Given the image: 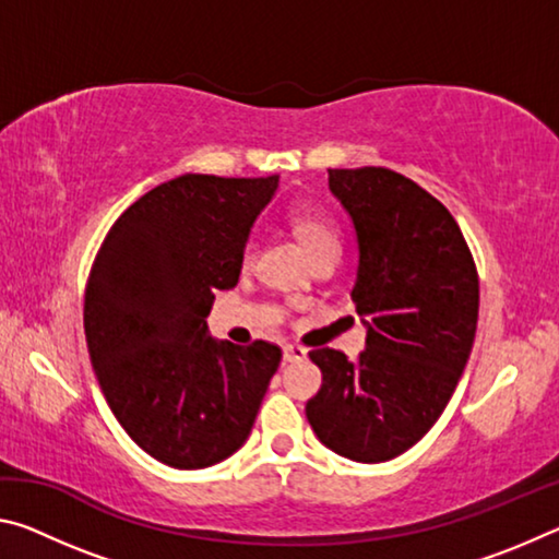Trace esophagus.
<instances>
[{
	"label": "esophagus",
	"mask_w": 559,
	"mask_h": 559,
	"mask_svg": "<svg viewBox=\"0 0 559 559\" xmlns=\"http://www.w3.org/2000/svg\"><path fill=\"white\" fill-rule=\"evenodd\" d=\"M306 355H308V349L300 347V345H286V347H283V359H286V362H298V359H302Z\"/></svg>",
	"instance_id": "34e87169"
}]
</instances>
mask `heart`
<instances>
[{"instance_id": "b5f03b06", "label": "heart", "mask_w": 559, "mask_h": 559, "mask_svg": "<svg viewBox=\"0 0 559 559\" xmlns=\"http://www.w3.org/2000/svg\"><path fill=\"white\" fill-rule=\"evenodd\" d=\"M293 226H296V234L300 236V241L306 243V249L313 253V259L318 253H323L328 249H340V234L337 226L328 219V216H318V214H308L302 212L293 219ZM253 253V246L246 243L243 249V261L249 263Z\"/></svg>"}]
</instances>
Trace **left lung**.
Here are the masks:
<instances>
[{
	"label": "left lung",
	"instance_id": "1",
	"mask_svg": "<svg viewBox=\"0 0 559 559\" xmlns=\"http://www.w3.org/2000/svg\"><path fill=\"white\" fill-rule=\"evenodd\" d=\"M353 216V288L367 325L355 359L318 347L323 372L306 416L328 449L359 463L400 456L447 409L478 323V271L456 219L437 197L386 167L328 169Z\"/></svg>",
	"mask_w": 559,
	"mask_h": 559
}]
</instances>
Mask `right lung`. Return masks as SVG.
<instances>
[{
    "label": "right lung",
    "instance_id": "obj_1",
    "mask_svg": "<svg viewBox=\"0 0 559 559\" xmlns=\"http://www.w3.org/2000/svg\"><path fill=\"white\" fill-rule=\"evenodd\" d=\"M278 177L182 175L110 226L93 261L83 328L120 427L173 468H206L249 439L281 347L216 343L214 290L239 283L243 246Z\"/></svg>",
    "mask_w": 559,
    "mask_h": 559
}]
</instances>
